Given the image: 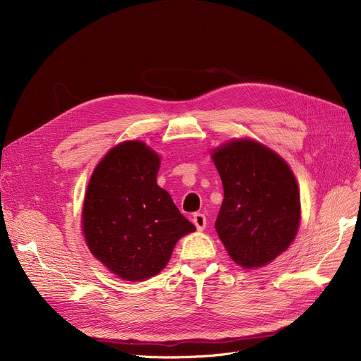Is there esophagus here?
Wrapping results in <instances>:
<instances>
[{
    "instance_id": "esophagus-1",
    "label": "esophagus",
    "mask_w": 361,
    "mask_h": 361,
    "mask_svg": "<svg viewBox=\"0 0 361 361\" xmlns=\"http://www.w3.org/2000/svg\"><path fill=\"white\" fill-rule=\"evenodd\" d=\"M193 224L196 225V228H197L199 231L204 230V226H206V216H204L203 214H195V215H193Z\"/></svg>"
}]
</instances>
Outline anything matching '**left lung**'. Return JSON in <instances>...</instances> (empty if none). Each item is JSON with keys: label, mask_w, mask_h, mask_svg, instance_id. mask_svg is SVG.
Segmentation results:
<instances>
[{"label": "left lung", "mask_w": 361, "mask_h": 361, "mask_svg": "<svg viewBox=\"0 0 361 361\" xmlns=\"http://www.w3.org/2000/svg\"><path fill=\"white\" fill-rule=\"evenodd\" d=\"M224 200L215 228L231 259L259 268L286 252L300 224V195L290 166L253 140L214 150Z\"/></svg>", "instance_id": "obj_1"}]
</instances>
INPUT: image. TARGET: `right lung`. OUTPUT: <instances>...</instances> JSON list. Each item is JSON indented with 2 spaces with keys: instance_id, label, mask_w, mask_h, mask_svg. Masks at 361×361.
Wrapping results in <instances>:
<instances>
[{
  "instance_id": "obj_1",
  "label": "right lung",
  "mask_w": 361,
  "mask_h": 361,
  "mask_svg": "<svg viewBox=\"0 0 361 361\" xmlns=\"http://www.w3.org/2000/svg\"><path fill=\"white\" fill-rule=\"evenodd\" d=\"M159 157L142 142L111 149L94 168L83 204L92 255L126 281L159 274L180 237L193 233L169 193L157 184Z\"/></svg>"
}]
</instances>
